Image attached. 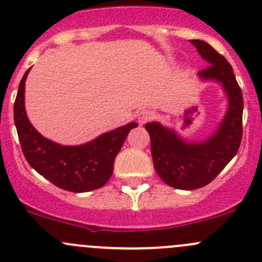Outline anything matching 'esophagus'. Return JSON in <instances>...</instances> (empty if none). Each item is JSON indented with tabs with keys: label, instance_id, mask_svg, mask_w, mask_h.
I'll list each match as a JSON object with an SVG mask.
<instances>
[{
	"label": "esophagus",
	"instance_id": "esophagus-1",
	"mask_svg": "<svg viewBox=\"0 0 262 262\" xmlns=\"http://www.w3.org/2000/svg\"><path fill=\"white\" fill-rule=\"evenodd\" d=\"M137 119H138V123L141 124V125H143V124H146L149 120H152L153 113L149 112V110H142V112L138 114V118Z\"/></svg>",
	"mask_w": 262,
	"mask_h": 262
}]
</instances>
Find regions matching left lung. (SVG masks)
Returning a JSON list of instances; mask_svg holds the SVG:
<instances>
[{"label": "left lung", "instance_id": "left-lung-1", "mask_svg": "<svg viewBox=\"0 0 262 262\" xmlns=\"http://www.w3.org/2000/svg\"><path fill=\"white\" fill-rule=\"evenodd\" d=\"M190 43L209 64L198 76L203 81L222 83L228 109L216 130L202 142L185 141L157 121L146 124L156 172L168 186L180 190H195L212 182L236 156L242 139L244 99L233 68L205 41L195 39Z\"/></svg>", "mask_w": 262, "mask_h": 262}]
</instances>
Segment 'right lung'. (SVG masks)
<instances>
[{
	"label": "right lung",
	"instance_id": "1",
	"mask_svg": "<svg viewBox=\"0 0 262 262\" xmlns=\"http://www.w3.org/2000/svg\"><path fill=\"white\" fill-rule=\"evenodd\" d=\"M18 84L14 119L21 149L29 165L55 186L72 192L100 189L112 178L116 155L137 123L101 134L80 146H62L41 136L29 121L25 110V81Z\"/></svg>",
	"mask_w": 262,
	"mask_h": 262
}]
</instances>
